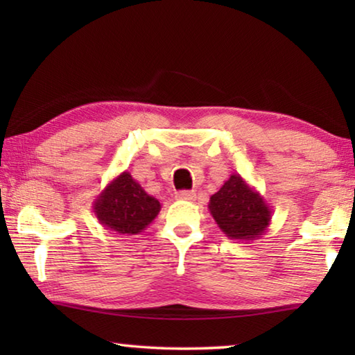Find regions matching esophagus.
I'll return each mask as SVG.
<instances>
[{
    "label": "esophagus",
    "instance_id": "obj_1",
    "mask_svg": "<svg viewBox=\"0 0 355 355\" xmlns=\"http://www.w3.org/2000/svg\"><path fill=\"white\" fill-rule=\"evenodd\" d=\"M177 200H194L196 192L194 191H180L177 192Z\"/></svg>",
    "mask_w": 355,
    "mask_h": 355
}]
</instances>
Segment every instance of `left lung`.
<instances>
[{"instance_id": "left-lung-1", "label": "left lung", "mask_w": 355, "mask_h": 355, "mask_svg": "<svg viewBox=\"0 0 355 355\" xmlns=\"http://www.w3.org/2000/svg\"><path fill=\"white\" fill-rule=\"evenodd\" d=\"M208 208L224 235L236 241L261 238L272 219V209L264 197L236 173L209 197Z\"/></svg>"}]
</instances>
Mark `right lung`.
Masks as SVG:
<instances>
[{
    "label": "right lung",
    "mask_w": 355,
    "mask_h": 355,
    "mask_svg": "<svg viewBox=\"0 0 355 355\" xmlns=\"http://www.w3.org/2000/svg\"><path fill=\"white\" fill-rule=\"evenodd\" d=\"M159 209L161 203L148 196L127 171L112 178L94 200V213L100 224L127 236L146 230Z\"/></svg>",
    "instance_id": "1"
}]
</instances>
